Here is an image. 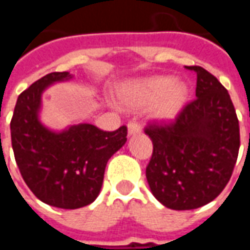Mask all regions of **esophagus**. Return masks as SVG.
<instances>
[{
  "mask_svg": "<svg viewBox=\"0 0 250 250\" xmlns=\"http://www.w3.org/2000/svg\"><path fill=\"white\" fill-rule=\"evenodd\" d=\"M127 127H128V135H136V134H139L142 130L141 125H139L138 122H134V120L130 122Z\"/></svg>",
  "mask_w": 250,
  "mask_h": 250,
  "instance_id": "1",
  "label": "esophagus"
}]
</instances>
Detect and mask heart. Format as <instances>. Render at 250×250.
<instances>
[{
    "label": "heart",
    "instance_id": "1",
    "mask_svg": "<svg viewBox=\"0 0 250 250\" xmlns=\"http://www.w3.org/2000/svg\"><path fill=\"white\" fill-rule=\"evenodd\" d=\"M188 87L171 76H154L127 84L120 91L128 107L151 105L152 115L161 120L174 119L188 99Z\"/></svg>",
    "mask_w": 250,
    "mask_h": 250
}]
</instances>
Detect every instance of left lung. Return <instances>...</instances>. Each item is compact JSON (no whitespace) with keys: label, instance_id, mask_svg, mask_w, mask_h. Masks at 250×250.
<instances>
[{"label":"left lung","instance_id":"obj_1","mask_svg":"<svg viewBox=\"0 0 250 250\" xmlns=\"http://www.w3.org/2000/svg\"><path fill=\"white\" fill-rule=\"evenodd\" d=\"M195 99L170 123H150L152 142L146 178L154 197L173 210L201 208L217 198L233 173L240 148L236 109L226 88L202 66Z\"/></svg>","mask_w":250,"mask_h":250}]
</instances>
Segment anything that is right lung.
<instances>
[{"mask_svg":"<svg viewBox=\"0 0 250 250\" xmlns=\"http://www.w3.org/2000/svg\"><path fill=\"white\" fill-rule=\"evenodd\" d=\"M52 72L20 93L10 122L12 147L25 184L44 204L79 209L92 204L103 185L108 159L127 141V127L103 131L88 123L62 132L39 120L41 95L48 85L71 79Z\"/></svg>","mask_w":250,"mask_h":250,"instance_id":"add662e5","label":"right lung"}]
</instances>
